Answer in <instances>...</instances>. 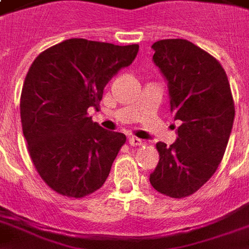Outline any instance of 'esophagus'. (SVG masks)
Masks as SVG:
<instances>
[{"mask_svg":"<svg viewBox=\"0 0 249 249\" xmlns=\"http://www.w3.org/2000/svg\"><path fill=\"white\" fill-rule=\"evenodd\" d=\"M128 142H129V144L132 146L142 145V140H140V139H137V137H135V136H132V137H129V139H128Z\"/></svg>","mask_w":249,"mask_h":249,"instance_id":"1","label":"esophagus"}]
</instances>
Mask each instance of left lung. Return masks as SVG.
I'll return each mask as SVG.
<instances>
[{
	"mask_svg": "<svg viewBox=\"0 0 249 249\" xmlns=\"http://www.w3.org/2000/svg\"><path fill=\"white\" fill-rule=\"evenodd\" d=\"M152 49L168 82L171 113L181 124L172 145L156 144L160 160L149 181L165 196L187 197L212 178L224 156L235 119L230 81L220 62L189 41L161 40Z\"/></svg>",
	"mask_w": 249,
	"mask_h": 249,
	"instance_id": "obj_1",
	"label": "left lung"
}]
</instances>
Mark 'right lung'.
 <instances>
[{
  "label": "right lung",
  "instance_id": "1",
  "mask_svg": "<svg viewBox=\"0 0 249 249\" xmlns=\"http://www.w3.org/2000/svg\"><path fill=\"white\" fill-rule=\"evenodd\" d=\"M139 45L84 38L44 51L30 65L21 92V123L41 178L60 195L84 197L103 187L124 133L93 123L109 80L137 56Z\"/></svg>",
  "mask_w": 249,
  "mask_h": 249
}]
</instances>
